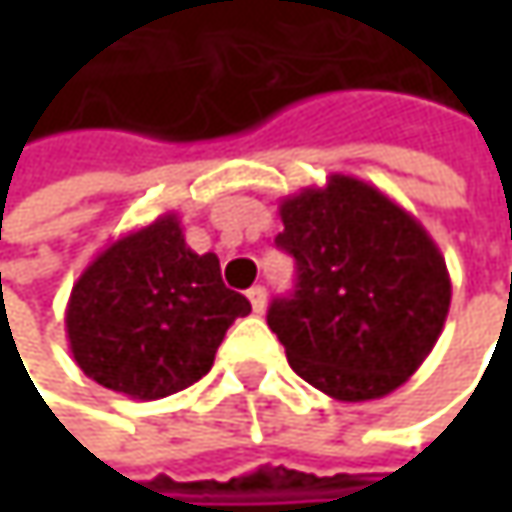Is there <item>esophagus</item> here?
<instances>
[{
  "label": "esophagus",
  "mask_w": 512,
  "mask_h": 512,
  "mask_svg": "<svg viewBox=\"0 0 512 512\" xmlns=\"http://www.w3.org/2000/svg\"><path fill=\"white\" fill-rule=\"evenodd\" d=\"M249 302H252V311L255 314H263V308H266V290L255 284L252 290H249Z\"/></svg>",
  "instance_id": "esophagus-1"
}]
</instances>
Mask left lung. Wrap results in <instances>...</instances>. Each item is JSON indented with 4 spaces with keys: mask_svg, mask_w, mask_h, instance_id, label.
<instances>
[{
    "mask_svg": "<svg viewBox=\"0 0 512 512\" xmlns=\"http://www.w3.org/2000/svg\"><path fill=\"white\" fill-rule=\"evenodd\" d=\"M275 246L296 257V290L266 323L290 367L341 403L397 391L433 353L451 275L427 228L376 186L332 174L278 204Z\"/></svg>",
    "mask_w": 512,
    "mask_h": 512,
    "instance_id": "left-lung-1",
    "label": "left lung"
}]
</instances>
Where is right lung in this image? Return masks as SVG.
Masks as SVG:
<instances>
[{
  "label": "right lung",
  "instance_id": "1",
  "mask_svg": "<svg viewBox=\"0 0 512 512\" xmlns=\"http://www.w3.org/2000/svg\"><path fill=\"white\" fill-rule=\"evenodd\" d=\"M249 299L228 290L219 257L195 255L165 213L109 243L76 278L64 329L73 361L97 385L159 400L198 382Z\"/></svg>",
  "mask_w": 512,
  "mask_h": 512
}]
</instances>
